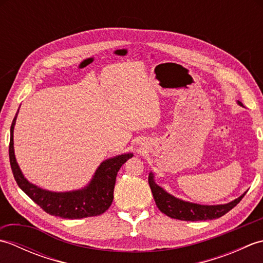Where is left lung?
Instances as JSON below:
<instances>
[{"label":"left lung","mask_w":263,"mask_h":263,"mask_svg":"<svg viewBox=\"0 0 263 263\" xmlns=\"http://www.w3.org/2000/svg\"><path fill=\"white\" fill-rule=\"evenodd\" d=\"M242 105L241 102H238ZM148 182L150 189L154 195L155 202L157 204L158 209L174 219L186 220V221H198V220H211L216 219L227 214L232 210L245 195L242 194L241 197L235 199L230 203L219 204V205H201L197 203L185 202L180 199H176L173 195L168 194L163 189L158 186L154 181L153 173H150L148 177Z\"/></svg>","instance_id":"left-lung-1"}]
</instances>
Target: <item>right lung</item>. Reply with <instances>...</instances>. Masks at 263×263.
I'll return each instance as SVG.
<instances>
[{
	"label": "right lung",
	"mask_w": 263,
	"mask_h": 263,
	"mask_svg": "<svg viewBox=\"0 0 263 263\" xmlns=\"http://www.w3.org/2000/svg\"><path fill=\"white\" fill-rule=\"evenodd\" d=\"M15 119L16 116L11 125L9 157L14 180L22 191L44 211L53 216L68 218V219H80V218L95 217L104 214L113 202L117 172L133 155L124 154L103 161L97 172L95 173L90 184L83 190L64 193L45 191L28 182L16 164L13 150Z\"/></svg>",
	"instance_id": "add662e5"
}]
</instances>
